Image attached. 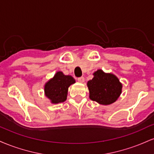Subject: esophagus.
I'll return each instance as SVG.
<instances>
[{
    "instance_id": "obj_1",
    "label": "esophagus",
    "mask_w": 154,
    "mask_h": 154,
    "mask_svg": "<svg viewBox=\"0 0 154 154\" xmlns=\"http://www.w3.org/2000/svg\"><path fill=\"white\" fill-rule=\"evenodd\" d=\"M77 80H78V82L82 83V82H85V78L83 77H79V78H77Z\"/></svg>"
}]
</instances>
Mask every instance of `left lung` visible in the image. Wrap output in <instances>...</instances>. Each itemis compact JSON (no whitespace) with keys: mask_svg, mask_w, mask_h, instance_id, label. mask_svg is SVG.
Listing matches in <instances>:
<instances>
[{"mask_svg":"<svg viewBox=\"0 0 154 154\" xmlns=\"http://www.w3.org/2000/svg\"><path fill=\"white\" fill-rule=\"evenodd\" d=\"M93 78L87 85L89 98L100 105H110L119 98L122 91V84L112 73H106L102 69L95 72Z\"/></svg>","mask_w":154,"mask_h":154,"instance_id":"1","label":"left lung"}]
</instances>
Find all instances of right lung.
Here are the masks:
<instances>
[{"label":"right lung","instance_id":"1","mask_svg":"<svg viewBox=\"0 0 154 154\" xmlns=\"http://www.w3.org/2000/svg\"><path fill=\"white\" fill-rule=\"evenodd\" d=\"M74 83L75 79L71 75H65L62 72H57L45 82L44 93L51 103H62L66 100L69 87Z\"/></svg>","mask_w":154,"mask_h":154}]
</instances>
